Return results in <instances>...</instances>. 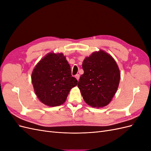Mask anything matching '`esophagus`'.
<instances>
[{"instance_id": "obj_1", "label": "esophagus", "mask_w": 151, "mask_h": 151, "mask_svg": "<svg viewBox=\"0 0 151 151\" xmlns=\"http://www.w3.org/2000/svg\"><path fill=\"white\" fill-rule=\"evenodd\" d=\"M75 77L77 79V81H79V77H80V75H79V74H76V75L75 76Z\"/></svg>"}]
</instances>
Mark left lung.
I'll use <instances>...</instances> for the list:
<instances>
[{"mask_svg": "<svg viewBox=\"0 0 151 151\" xmlns=\"http://www.w3.org/2000/svg\"><path fill=\"white\" fill-rule=\"evenodd\" d=\"M84 74L78 83L84 101L93 108H103L111 101L120 80L119 68L111 55L102 50L84 58Z\"/></svg>", "mask_w": 151, "mask_h": 151, "instance_id": "left-lung-1", "label": "left lung"}]
</instances>
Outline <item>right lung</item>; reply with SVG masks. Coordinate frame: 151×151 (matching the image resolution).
Returning <instances> with one entry per match:
<instances>
[{"instance_id": "add662e5", "label": "right lung", "mask_w": 151, "mask_h": 151, "mask_svg": "<svg viewBox=\"0 0 151 151\" xmlns=\"http://www.w3.org/2000/svg\"><path fill=\"white\" fill-rule=\"evenodd\" d=\"M31 81L40 101L51 107L64 103L70 89L77 84L62 53L50 52L41 59L32 72Z\"/></svg>"}]
</instances>
